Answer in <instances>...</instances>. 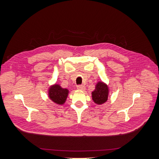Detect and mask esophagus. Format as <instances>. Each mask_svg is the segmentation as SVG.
<instances>
[{
	"instance_id": "esophagus-1",
	"label": "esophagus",
	"mask_w": 159,
	"mask_h": 159,
	"mask_svg": "<svg viewBox=\"0 0 159 159\" xmlns=\"http://www.w3.org/2000/svg\"><path fill=\"white\" fill-rule=\"evenodd\" d=\"M77 89H79V90H84L85 89V86L83 85H79L77 86Z\"/></svg>"
}]
</instances>
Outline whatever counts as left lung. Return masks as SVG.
I'll return each instance as SVG.
<instances>
[{
  "mask_svg": "<svg viewBox=\"0 0 159 159\" xmlns=\"http://www.w3.org/2000/svg\"><path fill=\"white\" fill-rule=\"evenodd\" d=\"M109 93L108 85L103 81H98L95 85V89L91 93V97L95 103L102 105L107 101Z\"/></svg>",
  "mask_w": 159,
  "mask_h": 159,
  "instance_id": "left-lung-1",
  "label": "left lung"
}]
</instances>
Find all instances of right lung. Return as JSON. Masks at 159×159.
<instances>
[{
    "mask_svg": "<svg viewBox=\"0 0 159 159\" xmlns=\"http://www.w3.org/2000/svg\"><path fill=\"white\" fill-rule=\"evenodd\" d=\"M69 94L68 89L61 88L59 84H54L48 89V97L57 105H64Z\"/></svg>",
    "mask_w": 159,
    "mask_h": 159,
    "instance_id": "right-lung-1",
    "label": "right lung"
}]
</instances>
